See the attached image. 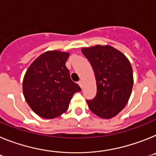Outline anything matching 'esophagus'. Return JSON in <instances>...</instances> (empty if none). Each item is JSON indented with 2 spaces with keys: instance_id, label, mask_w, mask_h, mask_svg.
<instances>
[{
  "instance_id": "esophagus-1",
  "label": "esophagus",
  "mask_w": 156,
  "mask_h": 156,
  "mask_svg": "<svg viewBox=\"0 0 156 156\" xmlns=\"http://www.w3.org/2000/svg\"><path fill=\"white\" fill-rule=\"evenodd\" d=\"M78 85H79V86H80V87L82 88V85H83V82H82V80H80L79 82H78Z\"/></svg>"
}]
</instances>
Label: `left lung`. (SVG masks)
I'll return each mask as SVG.
<instances>
[{
  "mask_svg": "<svg viewBox=\"0 0 156 156\" xmlns=\"http://www.w3.org/2000/svg\"><path fill=\"white\" fill-rule=\"evenodd\" d=\"M92 65L97 81V96L87 101L93 113L102 119L115 117L125 108L132 93L131 63L122 52L111 45L82 48Z\"/></svg>",
  "mask_w": 156,
  "mask_h": 156,
  "instance_id": "left-lung-1",
  "label": "left lung"
}]
</instances>
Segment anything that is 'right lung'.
<instances>
[{
  "label": "right lung",
  "mask_w": 156,
  "mask_h": 156,
  "mask_svg": "<svg viewBox=\"0 0 156 156\" xmlns=\"http://www.w3.org/2000/svg\"><path fill=\"white\" fill-rule=\"evenodd\" d=\"M70 53L47 51L30 65L23 82V92L30 108L37 115L51 119L69 108L73 95L81 91L70 79L66 62Z\"/></svg>",
  "instance_id": "obj_1"
}]
</instances>
